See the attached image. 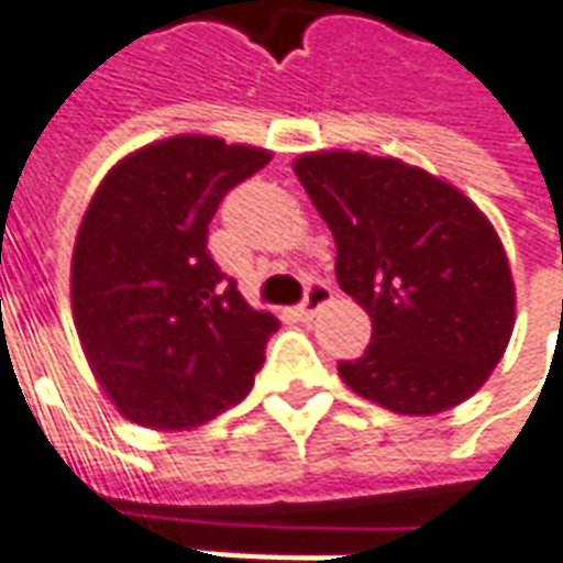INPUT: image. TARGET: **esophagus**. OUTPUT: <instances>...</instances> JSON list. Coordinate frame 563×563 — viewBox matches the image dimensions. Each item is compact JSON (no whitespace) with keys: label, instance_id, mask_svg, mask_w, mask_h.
Masks as SVG:
<instances>
[{"label":"esophagus","instance_id":"esophagus-1","mask_svg":"<svg viewBox=\"0 0 563 563\" xmlns=\"http://www.w3.org/2000/svg\"><path fill=\"white\" fill-rule=\"evenodd\" d=\"M333 299V289L327 286L323 280H311L308 286H305V299H301L299 311L301 318H311V314H318L320 308L327 305V301Z\"/></svg>","mask_w":563,"mask_h":563}]
</instances>
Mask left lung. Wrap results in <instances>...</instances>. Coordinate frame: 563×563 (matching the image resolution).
I'll return each mask as SVG.
<instances>
[{
  "instance_id": "1",
  "label": "left lung",
  "mask_w": 563,
  "mask_h": 563,
  "mask_svg": "<svg viewBox=\"0 0 563 563\" xmlns=\"http://www.w3.org/2000/svg\"><path fill=\"white\" fill-rule=\"evenodd\" d=\"M336 240V280L374 323L340 361L352 393L396 415H439L471 398L505 355L514 280L501 240L467 196L433 174L364 152L296 162Z\"/></svg>"
}]
</instances>
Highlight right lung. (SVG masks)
Returning a JSON list of instances; mask_svg holds the SVG:
<instances>
[{
  "mask_svg": "<svg viewBox=\"0 0 563 563\" xmlns=\"http://www.w3.org/2000/svg\"><path fill=\"white\" fill-rule=\"evenodd\" d=\"M271 152L170 136L108 170L70 264L74 323L106 396L133 423L189 430L243 401L280 320L208 252L221 199Z\"/></svg>",
  "mask_w": 563,
  "mask_h": 563,
  "instance_id": "add662e5",
  "label": "right lung"
}]
</instances>
